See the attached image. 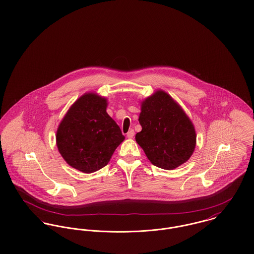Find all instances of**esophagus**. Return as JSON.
Returning <instances> with one entry per match:
<instances>
[{"label":"esophagus","instance_id":"1","mask_svg":"<svg viewBox=\"0 0 254 254\" xmlns=\"http://www.w3.org/2000/svg\"><path fill=\"white\" fill-rule=\"evenodd\" d=\"M133 136H134V130L133 129L128 130V132L127 133V138H133Z\"/></svg>","mask_w":254,"mask_h":254}]
</instances>
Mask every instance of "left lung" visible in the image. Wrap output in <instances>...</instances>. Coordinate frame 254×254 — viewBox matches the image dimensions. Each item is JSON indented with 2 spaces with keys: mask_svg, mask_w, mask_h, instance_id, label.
<instances>
[{
  "mask_svg": "<svg viewBox=\"0 0 254 254\" xmlns=\"http://www.w3.org/2000/svg\"><path fill=\"white\" fill-rule=\"evenodd\" d=\"M140 132L135 135L149 161L163 169L186 163L196 146V131L180 105L164 90L141 102Z\"/></svg>",
  "mask_w": 254,
  "mask_h": 254,
  "instance_id": "obj_1",
  "label": "left lung"
}]
</instances>
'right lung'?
<instances>
[{
  "instance_id": "add662e5",
  "label": "right lung",
  "mask_w": 254,
  "mask_h": 254,
  "mask_svg": "<svg viewBox=\"0 0 254 254\" xmlns=\"http://www.w3.org/2000/svg\"><path fill=\"white\" fill-rule=\"evenodd\" d=\"M107 99L93 92L81 96L62 119L57 145L65 162L91 173L104 168L125 140L120 127L106 112Z\"/></svg>"
}]
</instances>
